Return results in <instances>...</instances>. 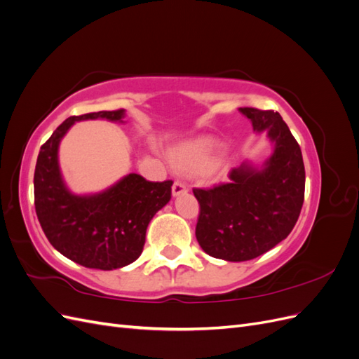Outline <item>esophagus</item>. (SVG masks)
<instances>
[{"mask_svg":"<svg viewBox=\"0 0 359 359\" xmlns=\"http://www.w3.org/2000/svg\"><path fill=\"white\" fill-rule=\"evenodd\" d=\"M184 193H187V187L184 186L181 181L173 182V186H172V194H173V196H180V194H184Z\"/></svg>","mask_w":359,"mask_h":359,"instance_id":"obj_1","label":"esophagus"}]
</instances>
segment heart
<instances>
[{
    "mask_svg": "<svg viewBox=\"0 0 359 359\" xmlns=\"http://www.w3.org/2000/svg\"><path fill=\"white\" fill-rule=\"evenodd\" d=\"M217 149H219V144L214 142V140H196V142H189L177 147L170 153L169 158L172 165L178 170L194 172L208 166V163ZM223 168L224 163L222 160H217L211 163L208 172L217 173Z\"/></svg>",
    "mask_w": 359,
    "mask_h": 359,
    "instance_id": "heart-1",
    "label": "heart"
}]
</instances>
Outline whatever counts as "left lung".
Listing matches in <instances>:
<instances>
[{
  "label": "left lung",
  "instance_id": "8db88e82",
  "mask_svg": "<svg viewBox=\"0 0 359 359\" xmlns=\"http://www.w3.org/2000/svg\"><path fill=\"white\" fill-rule=\"evenodd\" d=\"M256 133H266L273 153L260 166L244 161L229 181L194 189L201 212L196 238L206 255L244 262L266 253L292 232L306 189L301 148L278 112L240 107Z\"/></svg>",
  "mask_w": 359,
  "mask_h": 359
}]
</instances>
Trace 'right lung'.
<instances>
[{
    "instance_id": "1",
    "label": "right lung",
    "mask_w": 359,
    "mask_h": 359,
    "mask_svg": "<svg viewBox=\"0 0 359 359\" xmlns=\"http://www.w3.org/2000/svg\"><path fill=\"white\" fill-rule=\"evenodd\" d=\"M126 111L70 116L41 145L34 172L37 219L53 248L86 268L111 271L140 256L147 227L172 196V181L151 182L128 173L100 193L74 194L64 182L58 149L70 127L83 119L124 123Z\"/></svg>"
}]
</instances>
